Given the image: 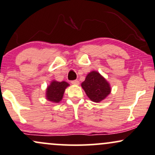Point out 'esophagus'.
I'll list each match as a JSON object with an SVG mask.
<instances>
[{"label": "esophagus", "instance_id": "1", "mask_svg": "<svg viewBox=\"0 0 155 155\" xmlns=\"http://www.w3.org/2000/svg\"><path fill=\"white\" fill-rule=\"evenodd\" d=\"M71 83H72V85H79V81H78V80H75V81H72V82H71Z\"/></svg>", "mask_w": 155, "mask_h": 155}]
</instances>
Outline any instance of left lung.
<instances>
[{"label":"left lung","instance_id":"obj_1","mask_svg":"<svg viewBox=\"0 0 155 155\" xmlns=\"http://www.w3.org/2000/svg\"><path fill=\"white\" fill-rule=\"evenodd\" d=\"M81 87L94 102L99 103L110 94V84L97 71H91L87 74L85 81L81 83Z\"/></svg>","mask_w":155,"mask_h":155}]
</instances>
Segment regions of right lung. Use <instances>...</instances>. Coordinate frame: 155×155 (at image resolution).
Here are the masks:
<instances>
[{"label": "right lung", "instance_id": "1", "mask_svg": "<svg viewBox=\"0 0 155 155\" xmlns=\"http://www.w3.org/2000/svg\"><path fill=\"white\" fill-rule=\"evenodd\" d=\"M70 84L65 81H56L53 80L46 88L45 99L53 103H59L63 99L65 90Z\"/></svg>", "mask_w": 155, "mask_h": 155}]
</instances>
